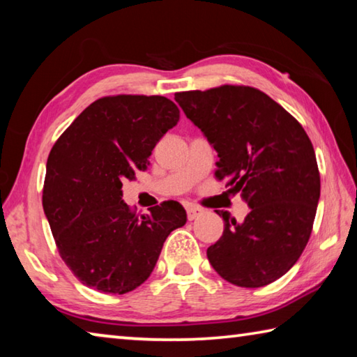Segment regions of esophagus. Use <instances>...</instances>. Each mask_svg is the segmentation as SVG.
<instances>
[{"mask_svg":"<svg viewBox=\"0 0 357 357\" xmlns=\"http://www.w3.org/2000/svg\"><path fill=\"white\" fill-rule=\"evenodd\" d=\"M202 214H203L202 208H197V206L187 208V219H189V220H195L197 217H200Z\"/></svg>","mask_w":357,"mask_h":357,"instance_id":"1","label":"esophagus"}]
</instances>
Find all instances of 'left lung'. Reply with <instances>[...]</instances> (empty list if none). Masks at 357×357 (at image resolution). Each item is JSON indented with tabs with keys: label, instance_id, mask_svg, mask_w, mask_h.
Returning a JSON list of instances; mask_svg holds the SVG:
<instances>
[{
	"label": "left lung",
	"instance_id": "1",
	"mask_svg": "<svg viewBox=\"0 0 357 357\" xmlns=\"http://www.w3.org/2000/svg\"><path fill=\"white\" fill-rule=\"evenodd\" d=\"M174 100L217 151L215 178L227 179L250 208L243 222L217 211L225 223L208 247L211 266L236 287L269 285L298 261L315 220L319 172L309 135L250 86L176 93Z\"/></svg>",
	"mask_w": 357,
	"mask_h": 357
}]
</instances>
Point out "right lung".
<instances>
[{
  "label": "right lung",
  "instance_id": "right-lung-1",
  "mask_svg": "<svg viewBox=\"0 0 357 357\" xmlns=\"http://www.w3.org/2000/svg\"><path fill=\"white\" fill-rule=\"evenodd\" d=\"M179 121L164 96H108L78 114L53 144L42 206L59 255L83 285L129 293L148 279L185 209L164 202L138 217L123 181L146 170L151 151Z\"/></svg>",
  "mask_w": 357,
  "mask_h": 357
}]
</instances>
